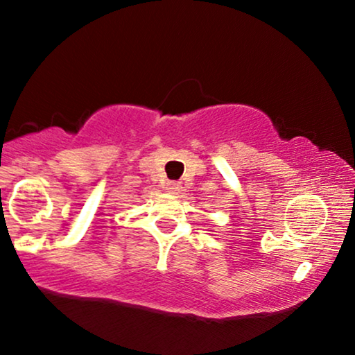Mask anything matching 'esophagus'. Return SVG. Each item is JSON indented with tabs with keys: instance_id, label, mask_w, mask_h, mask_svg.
<instances>
[{
	"instance_id": "1",
	"label": "esophagus",
	"mask_w": 355,
	"mask_h": 355,
	"mask_svg": "<svg viewBox=\"0 0 355 355\" xmlns=\"http://www.w3.org/2000/svg\"><path fill=\"white\" fill-rule=\"evenodd\" d=\"M178 189H180V187H178V183H173V182L168 183V190L172 191V193H177Z\"/></svg>"
}]
</instances>
